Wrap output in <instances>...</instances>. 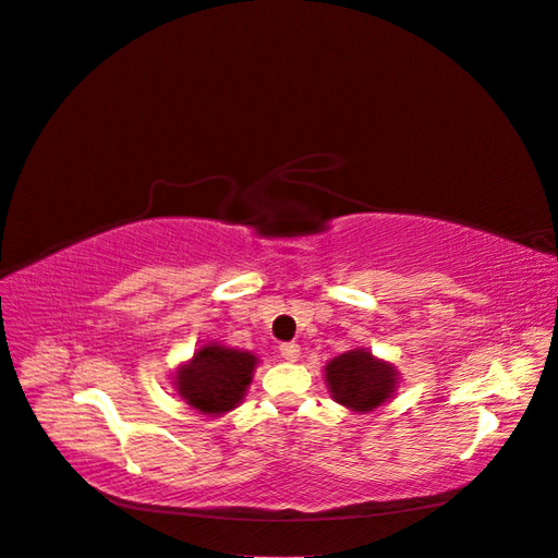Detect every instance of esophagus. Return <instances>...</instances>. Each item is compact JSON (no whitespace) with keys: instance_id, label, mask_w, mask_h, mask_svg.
Returning <instances> with one entry per match:
<instances>
[{"instance_id":"obj_1","label":"esophagus","mask_w":558,"mask_h":558,"mask_svg":"<svg viewBox=\"0 0 558 558\" xmlns=\"http://www.w3.org/2000/svg\"><path fill=\"white\" fill-rule=\"evenodd\" d=\"M279 353H281V359H283V361L295 363V361L300 359V344H295V342H286V344H281V347H279Z\"/></svg>"}]
</instances>
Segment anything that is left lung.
Here are the masks:
<instances>
[{
    "instance_id": "left-lung-1",
    "label": "left lung",
    "mask_w": 558,
    "mask_h": 558,
    "mask_svg": "<svg viewBox=\"0 0 558 558\" xmlns=\"http://www.w3.org/2000/svg\"><path fill=\"white\" fill-rule=\"evenodd\" d=\"M326 384L330 398L342 408L369 414L393 400L400 373L393 363L373 356L367 349H349L326 363Z\"/></svg>"
}]
</instances>
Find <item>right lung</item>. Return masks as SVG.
<instances>
[{
  "instance_id": "obj_1",
  "label": "right lung",
  "mask_w": 558,
  "mask_h": 558,
  "mask_svg": "<svg viewBox=\"0 0 558 558\" xmlns=\"http://www.w3.org/2000/svg\"><path fill=\"white\" fill-rule=\"evenodd\" d=\"M256 365V353L207 342L174 369L172 386L191 410L211 418L223 416L242 404Z\"/></svg>"
}]
</instances>
